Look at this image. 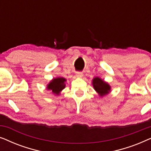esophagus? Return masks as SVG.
Instances as JSON below:
<instances>
[{"instance_id": "esophagus-1", "label": "esophagus", "mask_w": 151, "mask_h": 151, "mask_svg": "<svg viewBox=\"0 0 151 151\" xmlns=\"http://www.w3.org/2000/svg\"><path fill=\"white\" fill-rule=\"evenodd\" d=\"M82 76H83L82 72H77V73H76V76L78 78H81L82 77Z\"/></svg>"}]
</instances>
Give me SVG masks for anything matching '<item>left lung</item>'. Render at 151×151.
Here are the masks:
<instances>
[{
	"label": "left lung",
	"instance_id": "1",
	"mask_svg": "<svg viewBox=\"0 0 151 151\" xmlns=\"http://www.w3.org/2000/svg\"><path fill=\"white\" fill-rule=\"evenodd\" d=\"M93 86L101 97L106 96L111 91V86L101 78L96 77L93 79Z\"/></svg>",
	"mask_w": 151,
	"mask_h": 151
}]
</instances>
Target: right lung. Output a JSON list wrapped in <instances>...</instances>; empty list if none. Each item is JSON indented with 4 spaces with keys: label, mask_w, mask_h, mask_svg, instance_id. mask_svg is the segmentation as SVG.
Listing matches in <instances>:
<instances>
[{
    "label": "right lung",
    "mask_w": 151,
    "mask_h": 151,
    "mask_svg": "<svg viewBox=\"0 0 151 151\" xmlns=\"http://www.w3.org/2000/svg\"><path fill=\"white\" fill-rule=\"evenodd\" d=\"M66 81L67 80L64 78H53L47 85V90H51L53 93L59 95L61 91L65 88Z\"/></svg>",
    "instance_id": "obj_1"
}]
</instances>
